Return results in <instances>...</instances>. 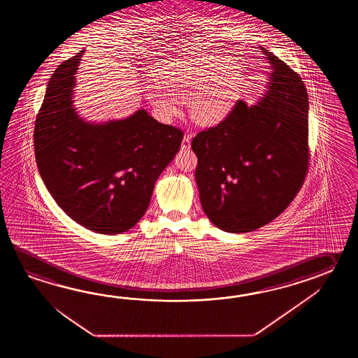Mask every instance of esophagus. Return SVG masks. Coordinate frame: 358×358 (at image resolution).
<instances>
[{
    "mask_svg": "<svg viewBox=\"0 0 358 358\" xmlns=\"http://www.w3.org/2000/svg\"><path fill=\"white\" fill-rule=\"evenodd\" d=\"M190 139H192V134H190V133H185V134H184V138H182V150H189Z\"/></svg>",
    "mask_w": 358,
    "mask_h": 358,
    "instance_id": "1",
    "label": "esophagus"
}]
</instances>
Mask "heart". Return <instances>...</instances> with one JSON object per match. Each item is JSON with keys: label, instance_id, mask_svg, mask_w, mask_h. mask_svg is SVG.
I'll return each instance as SVG.
<instances>
[{"label": "heart", "instance_id": "heart-1", "mask_svg": "<svg viewBox=\"0 0 358 358\" xmlns=\"http://www.w3.org/2000/svg\"><path fill=\"white\" fill-rule=\"evenodd\" d=\"M153 80L145 84V99L161 117H176L180 102L188 101L193 120L216 125L236 105L243 73L236 61L210 55L159 66Z\"/></svg>", "mask_w": 358, "mask_h": 358}]
</instances>
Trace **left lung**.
I'll list each match as a JSON object with an SVG mask.
<instances>
[{
	"label": "left lung",
	"mask_w": 358,
	"mask_h": 358,
	"mask_svg": "<svg viewBox=\"0 0 358 358\" xmlns=\"http://www.w3.org/2000/svg\"><path fill=\"white\" fill-rule=\"evenodd\" d=\"M267 91L236 106L192 141L201 205L215 227L248 233L274 220L301 189L308 169V99L301 76L267 50Z\"/></svg>",
	"instance_id": "obj_1"
}]
</instances>
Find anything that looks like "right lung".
Here are the masks:
<instances>
[{"label": "right lung", "mask_w": 358, "mask_h": 358, "mask_svg": "<svg viewBox=\"0 0 358 358\" xmlns=\"http://www.w3.org/2000/svg\"><path fill=\"white\" fill-rule=\"evenodd\" d=\"M80 51L59 65L34 127L39 174L64 213L99 234H120L147 211L155 182L180 148L182 131L141 108L102 124L73 106Z\"/></svg>", "instance_id": "obj_1"}]
</instances>
